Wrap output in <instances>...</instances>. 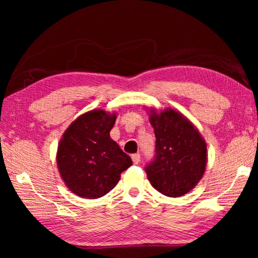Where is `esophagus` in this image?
<instances>
[{
	"instance_id": "34e87169",
	"label": "esophagus",
	"mask_w": 258,
	"mask_h": 258,
	"mask_svg": "<svg viewBox=\"0 0 258 258\" xmlns=\"http://www.w3.org/2000/svg\"><path fill=\"white\" fill-rule=\"evenodd\" d=\"M132 160H133V163L135 165L139 164L140 160H141V155H140V154H133L132 155Z\"/></svg>"
}]
</instances>
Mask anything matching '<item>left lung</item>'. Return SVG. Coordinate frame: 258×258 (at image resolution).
Listing matches in <instances>:
<instances>
[{"mask_svg":"<svg viewBox=\"0 0 258 258\" xmlns=\"http://www.w3.org/2000/svg\"><path fill=\"white\" fill-rule=\"evenodd\" d=\"M155 157L146 166L151 185L167 197L185 195L203 177L207 147L202 135L182 113L173 109L152 112Z\"/></svg>","mask_w":258,"mask_h":258,"instance_id":"left-lung-1","label":"left lung"}]
</instances>
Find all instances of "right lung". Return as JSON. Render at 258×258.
Instances as JSON below:
<instances>
[{"label":"right lung","instance_id":"obj_1","mask_svg":"<svg viewBox=\"0 0 258 258\" xmlns=\"http://www.w3.org/2000/svg\"><path fill=\"white\" fill-rule=\"evenodd\" d=\"M116 115L92 110L72 123L56 154L61 177L82 198L97 199L113 189L132 159L110 138Z\"/></svg>","mask_w":258,"mask_h":258}]
</instances>
